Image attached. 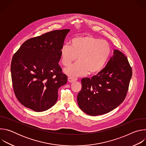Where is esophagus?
Wrapping results in <instances>:
<instances>
[{
  "label": "esophagus",
  "mask_w": 146,
  "mask_h": 146,
  "mask_svg": "<svg viewBox=\"0 0 146 146\" xmlns=\"http://www.w3.org/2000/svg\"><path fill=\"white\" fill-rule=\"evenodd\" d=\"M68 81L70 82H72L73 81H77V78L76 77H69L68 78Z\"/></svg>",
  "instance_id": "1"
}]
</instances>
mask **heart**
Listing matches in <instances>:
<instances>
[{
  "mask_svg": "<svg viewBox=\"0 0 146 146\" xmlns=\"http://www.w3.org/2000/svg\"><path fill=\"white\" fill-rule=\"evenodd\" d=\"M70 44V46H62L60 54L62 64L65 66L77 58L78 61L65 69V73L72 77L99 73L106 66L111 52L108 41L91 35L74 37Z\"/></svg>",
  "mask_w": 146,
  "mask_h": 146,
  "instance_id": "obj_1",
  "label": "heart"
}]
</instances>
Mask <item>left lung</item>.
Masks as SVG:
<instances>
[{"label": "left lung", "mask_w": 146, "mask_h": 146, "mask_svg": "<svg viewBox=\"0 0 146 146\" xmlns=\"http://www.w3.org/2000/svg\"><path fill=\"white\" fill-rule=\"evenodd\" d=\"M106 67L91 78L81 80L82 88L77 95L80 108L90 115L108 113L125 98L132 76L127 56L117 50Z\"/></svg>", "instance_id": "obj_1"}]
</instances>
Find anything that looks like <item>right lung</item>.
<instances>
[{
  "instance_id": "right-lung-1",
  "label": "right lung",
  "mask_w": 146,
  "mask_h": 146,
  "mask_svg": "<svg viewBox=\"0 0 146 146\" xmlns=\"http://www.w3.org/2000/svg\"><path fill=\"white\" fill-rule=\"evenodd\" d=\"M69 31L55 30L31 38L14 54L11 64L13 90L25 107L40 112L56 102L59 88L68 80L58 62Z\"/></svg>"
}]
</instances>
